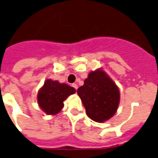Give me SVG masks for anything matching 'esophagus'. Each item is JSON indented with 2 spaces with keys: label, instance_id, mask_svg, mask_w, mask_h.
Wrapping results in <instances>:
<instances>
[{
  "label": "esophagus",
  "instance_id": "esophagus-1",
  "mask_svg": "<svg viewBox=\"0 0 158 158\" xmlns=\"http://www.w3.org/2000/svg\"><path fill=\"white\" fill-rule=\"evenodd\" d=\"M72 87H74V88H75V90L78 89V85H77L76 83H73V84H72Z\"/></svg>",
  "mask_w": 158,
  "mask_h": 158
}]
</instances>
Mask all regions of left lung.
<instances>
[{"label":"left lung","mask_w":158,"mask_h":158,"mask_svg":"<svg viewBox=\"0 0 158 158\" xmlns=\"http://www.w3.org/2000/svg\"><path fill=\"white\" fill-rule=\"evenodd\" d=\"M77 93L88 117L96 122L106 121L113 116L120 102L118 87L101 70L91 71Z\"/></svg>","instance_id":"left-lung-1"}]
</instances>
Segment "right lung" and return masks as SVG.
<instances>
[{
  "label": "right lung",
  "instance_id": "right-lung-1",
  "mask_svg": "<svg viewBox=\"0 0 158 158\" xmlns=\"http://www.w3.org/2000/svg\"><path fill=\"white\" fill-rule=\"evenodd\" d=\"M75 92V88L66 83L47 79L38 92V104L46 114H57L63 108V101Z\"/></svg>",
  "mask_w": 158,
  "mask_h": 158
}]
</instances>
